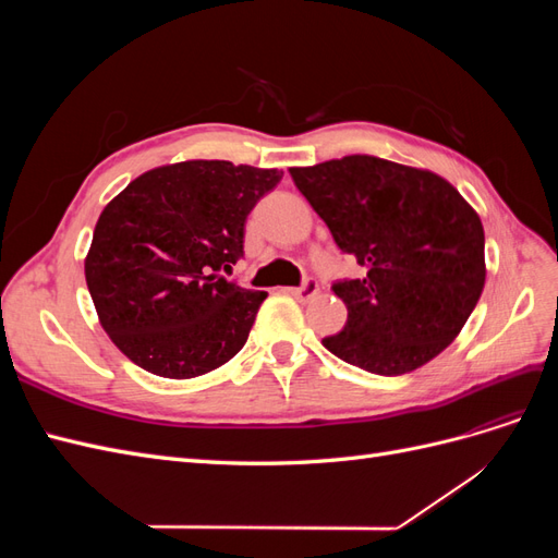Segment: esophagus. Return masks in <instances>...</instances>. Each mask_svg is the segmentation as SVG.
<instances>
[{
	"label": "esophagus",
	"mask_w": 558,
	"mask_h": 558,
	"mask_svg": "<svg viewBox=\"0 0 558 558\" xmlns=\"http://www.w3.org/2000/svg\"><path fill=\"white\" fill-rule=\"evenodd\" d=\"M316 293H318V283L314 279H307L305 283L298 286V289H291V295L298 298L300 302H310Z\"/></svg>",
	"instance_id": "obj_1"
}]
</instances>
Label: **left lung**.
I'll return each instance as SVG.
<instances>
[{
	"label": "left lung",
	"mask_w": 558,
	"mask_h": 558,
	"mask_svg": "<svg viewBox=\"0 0 558 558\" xmlns=\"http://www.w3.org/2000/svg\"><path fill=\"white\" fill-rule=\"evenodd\" d=\"M335 244L365 269L332 283L347 305L324 347L373 375L426 365L465 326L484 291V228L449 181L375 156L291 167Z\"/></svg>",
	"instance_id": "1"
}]
</instances>
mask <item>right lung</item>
Returning <instances> with one entry per match:
<instances>
[{
  "label": "right lung",
  "instance_id": "obj_1",
  "mask_svg": "<svg viewBox=\"0 0 558 558\" xmlns=\"http://www.w3.org/2000/svg\"><path fill=\"white\" fill-rule=\"evenodd\" d=\"M283 172L228 160L156 167L116 195L93 232L86 283L111 342L146 373L191 379L244 344L265 291L221 275Z\"/></svg>",
  "mask_w": 558,
  "mask_h": 558
}]
</instances>
